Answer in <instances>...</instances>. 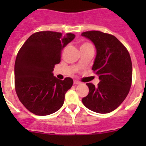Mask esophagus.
I'll return each mask as SVG.
<instances>
[{"mask_svg":"<svg viewBox=\"0 0 146 146\" xmlns=\"http://www.w3.org/2000/svg\"><path fill=\"white\" fill-rule=\"evenodd\" d=\"M80 82L79 81L77 80H74V85H80Z\"/></svg>","mask_w":146,"mask_h":146,"instance_id":"34e87169","label":"esophagus"}]
</instances>
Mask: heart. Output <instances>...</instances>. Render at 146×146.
<instances>
[{"instance_id": "obj_1", "label": "heart", "mask_w": 146, "mask_h": 146, "mask_svg": "<svg viewBox=\"0 0 146 146\" xmlns=\"http://www.w3.org/2000/svg\"><path fill=\"white\" fill-rule=\"evenodd\" d=\"M88 45H92L91 43H88V42H86V43H83L82 44L81 47H84V46H88Z\"/></svg>"}]
</instances>
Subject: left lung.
<instances>
[{
  "label": "left lung",
  "mask_w": 146,
  "mask_h": 146,
  "mask_svg": "<svg viewBox=\"0 0 146 146\" xmlns=\"http://www.w3.org/2000/svg\"><path fill=\"white\" fill-rule=\"evenodd\" d=\"M94 44L96 55L92 70L100 80L96 87L86 83L89 93L82 102L88 109L108 113L116 109L129 92L132 64L128 50L115 36L97 31L83 32Z\"/></svg>",
  "instance_id": "8db88e82"
}]
</instances>
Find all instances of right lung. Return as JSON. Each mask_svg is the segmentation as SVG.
Wrapping results in <instances>:
<instances>
[{
  "mask_svg": "<svg viewBox=\"0 0 146 146\" xmlns=\"http://www.w3.org/2000/svg\"><path fill=\"white\" fill-rule=\"evenodd\" d=\"M74 37L73 33L36 32L19 50L15 64V90L22 104L33 114L47 115L63 106L73 80H58L52 72L60 63L61 50Z\"/></svg>",
  "mask_w": 146,
  "mask_h": 146,
  "instance_id": "right-lung-1",
  "label": "right lung"
}]
</instances>
